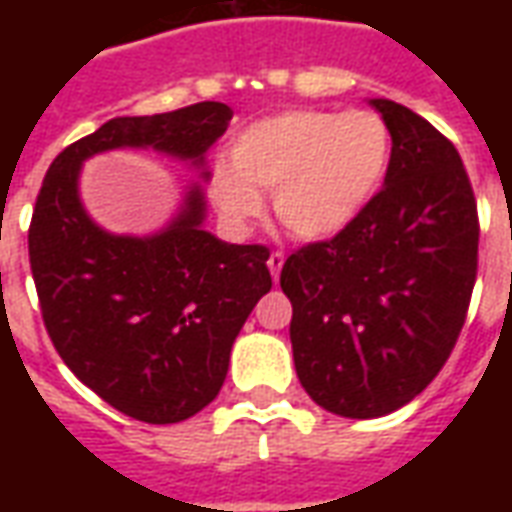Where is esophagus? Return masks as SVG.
<instances>
[{"label": "esophagus", "instance_id": "34e87169", "mask_svg": "<svg viewBox=\"0 0 512 512\" xmlns=\"http://www.w3.org/2000/svg\"><path fill=\"white\" fill-rule=\"evenodd\" d=\"M282 266H285V255H282V252H271V255H268V271H271L274 282L279 279V271H282Z\"/></svg>", "mask_w": 512, "mask_h": 512}]
</instances>
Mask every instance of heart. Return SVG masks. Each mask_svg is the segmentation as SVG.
<instances>
[{"label": "heart", "mask_w": 512, "mask_h": 512, "mask_svg": "<svg viewBox=\"0 0 512 512\" xmlns=\"http://www.w3.org/2000/svg\"><path fill=\"white\" fill-rule=\"evenodd\" d=\"M392 164V131L370 109H290L263 117L230 145V164L211 172V200L246 230L274 194L279 224L299 241H332L373 205Z\"/></svg>", "instance_id": "obj_1"}]
</instances>
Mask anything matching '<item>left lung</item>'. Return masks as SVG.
Wrapping results in <instances>:
<instances>
[{"label": "left lung", "mask_w": 512, "mask_h": 512, "mask_svg": "<svg viewBox=\"0 0 512 512\" xmlns=\"http://www.w3.org/2000/svg\"><path fill=\"white\" fill-rule=\"evenodd\" d=\"M392 131L384 189L343 235L301 246L279 285L293 304L296 376L326 411L376 419L439 376L477 277V202L450 139L370 98Z\"/></svg>", "instance_id": "left-lung-1"}]
</instances>
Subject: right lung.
Segmentation results:
<instances>
[{
	"label": "right lung",
	"mask_w": 512,
	"mask_h": 512,
	"mask_svg": "<svg viewBox=\"0 0 512 512\" xmlns=\"http://www.w3.org/2000/svg\"><path fill=\"white\" fill-rule=\"evenodd\" d=\"M230 120L219 101L109 120L51 161L29 224V266L57 354L95 395L147 425L183 422L219 395L235 337L271 290L268 249L208 233L200 183L158 233H109L84 211L79 175L98 153L150 147L208 180L205 153Z\"/></svg>",
	"instance_id": "add662e5"
}]
</instances>
